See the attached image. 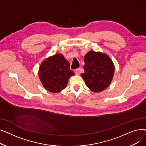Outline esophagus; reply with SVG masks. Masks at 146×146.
Listing matches in <instances>:
<instances>
[{
	"label": "esophagus",
	"mask_w": 146,
	"mask_h": 146,
	"mask_svg": "<svg viewBox=\"0 0 146 146\" xmlns=\"http://www.w3.org/2000/svg\"><path fill=\"white\" fill-rule=\"evenodd\" d=\"M74 72H75L76 74L79 75V74H80V68H77V69H76V70H74Z\"/></svg>",
	"instance_id": "esophagus-1"
}]
</instances>
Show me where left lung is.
<instances>
[{
    "instance_id": "8db88e82",
    "label": "left lung",
    "mask_w": 146,
    "mask_h": 146,
    "mask_svg": "<svg viewBox=\"0 0 146 146\" xmlns=\"http://www.w3.org/2000/svg\"><path fill=\"white\" fill-rule=\"evenodd\" d=\"M84 62L85 72L81 74V76L86 86L94 92H100L108 88L115 70L109 56L91 51L84 57Z\"/></svg>"
}]
</instances>
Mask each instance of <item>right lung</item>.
Segmentation results:
<instances>
[{
	"instance_id": "right-lung-1",
	"label": "right lung",
	"mask_w": 146,
	"mask_h": 146,
	"mask_svg": "<svg viewBox=\"0 0 146 146\" xmlns=\"http://www.w3.org/2000/svg\"><path fill=\"white\" fill-rule=\"evenodd\" d=\"M74 73L61 54H56L41 64L39 78L43 86L52 93H58L67 86L68 79Z\"/></svg>"
}]
</instances>
